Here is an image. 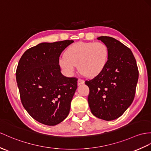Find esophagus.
Segmentation results:
<instances>
[{"label": "esophagus", "mask_w": 151, "mask_h": 151, "mask_svg": "<svg viewBox=\"0 0 151 151\" xmlns=\"http://www.w3.org/2000/svg\"><path fill=\"white\" fill-rule=\"evenodd\" d=\"M84 83V81L81 79H79L78 81V85H81V84H83Z\"/></svg>", "instance_id": "obj_1"}]
</instances>
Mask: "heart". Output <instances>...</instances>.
Here are the masks:
<instances>
[{"label":"heart","instance_id":"obj_1","mask_svg":"<svg viewBox=\"0 0 151 151\" xmlns=\"http://www.w3.org/2000/svg\"><path fill=\"white\" fill-rule=\"evenodd\" d=\"M109 57L108 46L102 42H79L72 44L60 59V65L68 76L78 65L79 71L88 78L99 76L107 66Z\"/></svg>","mask_w":151,"mask_h":151}]
</instances>
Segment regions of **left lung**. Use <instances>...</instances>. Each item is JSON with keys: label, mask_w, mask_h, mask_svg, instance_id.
Wrapping results in <instances>:
<instances>
[{"label": "left lung", "mask_w": 151, "mask_h": 151, "mask_svg": "<svg viewBox=\"0 0 151 151\" xmlns=\"http://www.w3.org/2000/svg\"><path fill=\"white\" fill-rule=\"evenodd\" d=\"M98 40L108 46L107 66L99 76L86 81L91 112L99 119L119 118L133 102L138 79V69L133 52L123 43L109 36Z\"/></svg>", "instance_id": "obj_1"}]
</instances>
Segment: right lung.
<instances>
[{
	"mask_svg": "<svg viewBox=\"0 0 151 151\" xmlns=\"http://www.w3.org/2000/svg\"><path fill=\"white\" fill-rule=\"evenodd\" d=\"M73 40L41 43L22 56L16 79L22 105L33 119L47 126H56L70 112L78 88V79L61 73L59 59Z\"/></svg>",
	"mask_w": 151,
	"mask_h": 151,
	"instance_id": "add662e5",
	"label": "right lung"
}]
</instances>
